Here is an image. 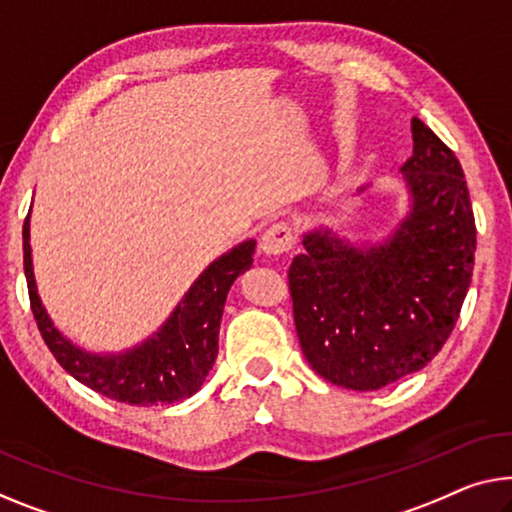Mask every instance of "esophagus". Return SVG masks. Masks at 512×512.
Returning <instances> with one entry per match:
<instances>
[{"label":"esophagus","mask_w":512,"mask_h":512,"mask_svg":"<svg viewBox=\"0 0 512 512\" xmlns=\"http://www.w3.org/2000/svg\"><path fill=\"white\" fill-rule=\"evenodd\" d=\"M294 241L296 236L292 232V227L287 223H273L269 230L262 234V241H259V246L266 255H282L287 253V250L294 248Z\"/></svg>","instance_id":"esophagus-1"}]
</instances>
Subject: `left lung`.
I'll return each mask as SVG.
<instances>
[{
	"label": "left lung",
	"instance_id": "left-lung-1",
	"mask_svg": "<svg viewBox=\"0 0 512 512\" xmlns=\"http://www.w3.org/2000/svg\"><path fill=\"white\" fill-rule=\"evenodd\" d=\"M411 135L400 225L370 246L312 230L287 273L305 361L352 391L425 368L451 335L474 271L476 223L460 160L421 119H411Z\"/></svg>",
	"mask_w": 512,
	"mask_h": 512
}]
</instances>
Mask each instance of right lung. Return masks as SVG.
Wrapping results in <instances>:
<instances>
[{
  "label": "right lung",
  "instance_id": "1",
  "mask_svg": "<svg viewBox=\"0 0 512 512\" xmlns=\"http://www.w3.org/2000/svg\"><path fill=\"white\" fill-rule=\"evenodd\" d=\"M22 253L34 319L45 345L61 368L105 398L154 407L197 393L218 356V331L232 282L253 266L255 239L234 246L200 273L167 322L133 349L119 354L87 352L61 333L45 312L36 292L29 216L22 225Z\"/></svg>",
  "mask_w": 512,
  "mask_h": 512
}]
</instances>
